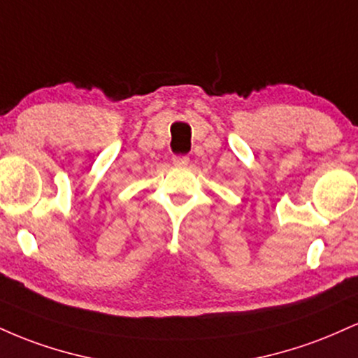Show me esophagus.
Masks as SVG:
<instances>
[{
  "instance_id": "1",
  "label": "esophagus",
  "mask_w": 358,
  "mask_h": 358,
  "mask_svg": "<svg viewBox=\"0 0 358 358\" xmlns=\"http://www.w3.org/2000/svg\"><path fill=\"white\" fill-rule=\"evenodd\" d=\"M190 163L188 156H173V165L175 166H187Z\"/></svg>"
}]
</instances>
